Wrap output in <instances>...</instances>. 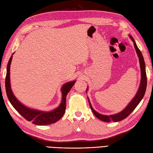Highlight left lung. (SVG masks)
<instances>
[{
    "label": "left lung",
    "mask_w": 153,
    "mask_h": 153,
    "mask_svg": "<svg viewBox=\"0 0 153 153\" xmlns=\"http://www.w3.org/2000/svg\"><path fill=\"white\" fill-rule=\"evenodd\" d=\"M129 37H130L132 41L134 42L135 51L138 55L139 64H140L141 73V79L140 85H139V89L137 91V93H136L135 96L134 97V99L131 100V102L128 104V106H127L126 108L122 110V111H121L118 114H112V115H109V116L100 114L96 112L95 110L93 108V107L91 105V102L89 101V99L88 98L89 105L93 114H95V116L97 117V118H98L99 120H102L103 122H110L111 121H113L116 122L121 121V120L126 118L127 117H128L133 111H134V109L137 107V106L139 105V102H141V100H142L143 98V97L145 95L146 88H147V74H146V71H145V64L144 58H143V56L141 52L139 49L137 45H136L134 38H133L131 35H129ZM87 89H87L86 91H87Z\"/></svg>",
    "instance_id": "left-lung-1"
}]
</instances>
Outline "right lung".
<instances>
[{
	"label": "right lung",
	"instance_id": "obj_1",
	"mask_svg": "<svg viewBox=\"0 0 153 153\" xmlns=\"http://www.w3.org/2000/svg\"><path fill=\"white\" fill-rule=\"evenodd\" d=\"M13 55V54H12ZM12 55L8 61L7 65V70H6V76L5 79V87L6 95L13 107L17 110L19 114L29 122H31L34 124L39 126L50 125L51 123L56 122L64 114L66 110V96L69 93L70 89L74 85L76 80L72 82L65 83L62 87V98L60 105L56 108L52 110L51 112H44L35 109H31L24 106L19 100L16 98L12 93L10 86V64L12 59Z\"/></svg>",
	"mask_w": 153,
	"mask_h": 153
}]
</instances>
